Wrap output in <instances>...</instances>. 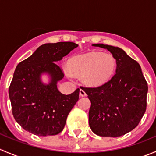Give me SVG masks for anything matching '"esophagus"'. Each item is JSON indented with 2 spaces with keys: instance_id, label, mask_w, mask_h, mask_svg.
<instances>
[{
  "instance_id": "34e87169",
  "label": "esophagus",
  "mask_w": 156,
  "mask_h": 156,
  "mask_svg": "<svg viewBox=\"0 0 156 156\" xmlns=\"http://www.w3.org/2000/svg\"><path fill=\"white\" fill-rule=\"evenodd\" d=\"M79 94H80V96H81V97H85V96H86V93H85V91H84V90H83V89H81V90H80Z\"/></svg>"
}]
</instances>
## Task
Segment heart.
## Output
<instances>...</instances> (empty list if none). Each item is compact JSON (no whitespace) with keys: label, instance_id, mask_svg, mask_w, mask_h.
I'll return each instance as SVG.
<instances>
[{"label":"heart","instance_id":"1","mask_svg":"<svg viewBox=\"0 0 156 156\" xmlns=\"http://www.w3.org/2000/svg\"><path fill=\"white\" fill-rule=\"evenodd\" d=\"M68 66L72 73L82 75L85 84L96 87L111 78L116 69V59L112 54L94 52L73 56Z\"/></svg>","mask_w":156,"mask_h":156}]
</instances>
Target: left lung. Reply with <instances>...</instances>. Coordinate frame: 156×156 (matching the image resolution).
<instances>
[{"instance_id": "8db88e82", "label": "left lung", "mask_w": 156, "mask_h": 156, "mask_svg": "<svg viewBox=\"0 0 156 156\" xmlns=\"http://www.w3.org/2000/svg\"><path fill=\"white\" fill-rule=\"evenodd\" d=\"M94 47L108 50L116 59L114 76L97 87H83L91 106L89 125L100 136L117 137L138 125L146 109L148 85L140 66L122 49L103 44Z\"/></svg>"}]
</instances>
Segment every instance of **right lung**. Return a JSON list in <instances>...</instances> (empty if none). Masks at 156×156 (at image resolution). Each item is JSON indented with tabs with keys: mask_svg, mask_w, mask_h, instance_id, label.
Segmentation results:
<instances>
[{
	"mask_svg": "<svg viewBox=\"0 0 156 156\" xmlns=\"http://www.w3.org/2000/svg\"><path fill=\"white\" fill-rule=\"evenodd\" d=\"M78 46L73 42L44 44L17 65L9 97L14 119L24 130L43 136L63 130L69 113L79 99L80 89L69 95L59 92L57 82L64 73L56 62ZM44 73L51 78L48 85L40 79Z\"/></svg>",
	"mask_w": 156,
	"mask_h": 156,
	"instance_id": "obj_1",
	"label": "right lung"
}]
</instances>
